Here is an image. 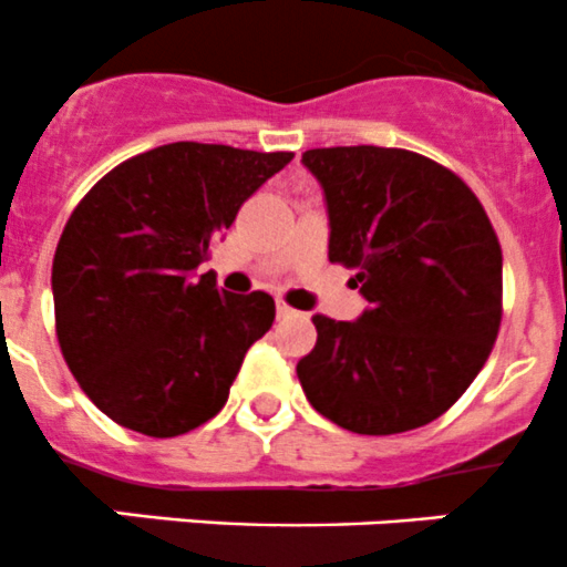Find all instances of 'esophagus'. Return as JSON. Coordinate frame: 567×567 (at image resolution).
Instances as JSON below:
<instances>
[{"label": "esophagus", "mask_w": 567, "mask_h": 567, "mask_svg": "<svg viewBox=\"0 0 567 567\" xmlns=\"http://www.w3.org/2000/svg\"><path fill=\"white\" fill-rule=\"evenodd\" d=\"M276 313H278V319H286V317H295L297 311L289 306V302L284 300V297H278V300H276Z\"/></svg>", "instance_id": "obj_1"}]
</instances>
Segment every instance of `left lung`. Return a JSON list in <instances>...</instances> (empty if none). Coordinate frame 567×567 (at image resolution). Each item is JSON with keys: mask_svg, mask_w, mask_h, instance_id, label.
I'll return each instance as SVG.
<instances>
[{"mask_svg": "<svg viewBox=\"0 0 567 567\" xmlns=\"http://www.w3.org/2000/svg\"><path fill=\"white\" fill-rule=\"evenodd\" d=\"M302 165L328 200V259L355 276V322L313 313L297 361L308 402L358 435L424 427L485 367L502 324V245L450 167L405 148H311Z\"/></svg>", "mask_w": 567, "mask_h": 567, "instance_id": "8db88e82", "label": "left lung"}]
</instances>
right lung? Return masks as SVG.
<instances>
[{"mask_svg":"<svg viewBox=\"0 0 567 567\" xmlns=\"http://www.w3.org/2000/svg\"><path fill=\"white\" fill-rule=\"evenodd\" d=\"M291 156L167 143L112 167L71 212L52 261L54 330L80 389L115 424L173 439L226 405L276 300L217 289L195 267Z\"/></svg>","mask_w":567,"mask_h":567,"instance_id":"obj_1","label":"right lung"}]
</instances>
